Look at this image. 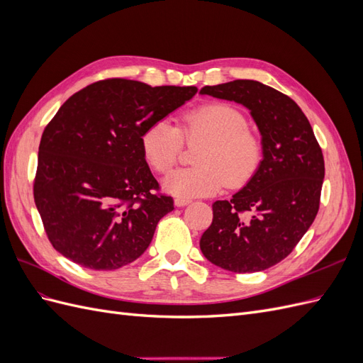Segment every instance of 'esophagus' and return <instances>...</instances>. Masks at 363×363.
Segmentation results:
<instances>
[{"instance_id":"1","label":"esophagus","mask_w":363,"mask_h":363,"mask_svg":"<svg viewBox=\"0 0 363 363\" xmlns=\"http://www.w3.org/2000/svg\"><path fill=\"white\" fill-rule=\"evenodd\" d=\"M192 201L191 200H188V199H175L174 200V204L177 206V207H184V206H188V204H191Z\"/></svg>"}]
</instances>
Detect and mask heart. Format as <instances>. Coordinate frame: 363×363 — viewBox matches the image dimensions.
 <instances>
[{"instance_id":"1","label":"heart","mask_w":363,"mask_h":363,"mask_svg":"<svg viewBox=\"0 0 363 363\" xmlns=\"http://www.w3.org/2000/svg\"><path fill=\"white\" fill-rule=\"evenodd\" d=\"M192 168H180L163 180L167 192L179 199L208 196L225 184H247L262 162V142L248 130V121L236 107L216 103L196 107L180 118L179 127L168 119L151 123L140 135L144 159L156 172H168L179 160L183 140L202 142Z\"/></svg>"}]
</instances>
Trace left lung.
Wrapping results in <instances>:
<instances>
[{
	"instance_id": "left-lung-1",
	"label": "left lung",
	"mask_w": 363,
	"mask_h": 363,
	"mask_svg": "<svg viewBox=\"0 0 363 363\" xmlns=\"http://www.w3.org/2000/svg\"><path fill=\"white\" fill-rule=\"evenodd\" d=\"M201 95L247 107L262 136L257 172L227 201H215L200 239L204 257L232 272L268 269L289 256L320 208L324 157L294 100L255 80L204 86Z\"/></svg>"
}]
</instances>
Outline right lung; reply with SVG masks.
<instances>
[{"label":"right lung","mask_w":363,"mask_h":363,"mask_svg":"<svg viewBox=\"0 0 363 363\" xmlns=\"http://www.w3.org/2000/svg\"><path fill=\"white\" fill-rule=\"evenodd\" d=\"M195 86L92 83L43 130L33 194L51 245L79 265L111 271L144 255L171 196L142 155L140 135L196 94Z\"/></svg>","instance_id":"right-lung-1"}]
</instances>
